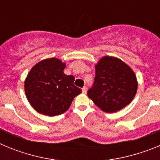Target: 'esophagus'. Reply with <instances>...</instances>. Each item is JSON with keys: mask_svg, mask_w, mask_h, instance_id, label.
<instances>
[{"mask_svg": "<svg viewBox=\"0 0 160 160\" xmlns=\"http://www.w3.org/2000/svg\"><path fill=\"white\" fill-rule=\"evenodd\" d=\"M82 93L83 94H87V87H82Z\"/></svg>", "mask_w": 160, "mask_h": 160, "instance_id": "1", "label": "esophagus"}]
</instances>
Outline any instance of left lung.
Segmentation results:
<instances>
[{
  "label": "left lung",
  "mask_w": 160,
  "mask_h": 160,
  "mask_svg": "<svg viewBox=\"0 0 160 160\" xmlns=\"http://www.w3.org/2000/svg\"><path fill=\"white\" fill-rule=\"evenodd\" d=\"M137 87L136 77L131 68L120 59L106 56L95 66L94 83L87 94L103 111L113 113L132 101Z\"/></svg>",
  "instance_id": "left-lung-1"
}]
</instances>
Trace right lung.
I'll use <instances>...</instances> for the list:
<instances>
[{
	"mask_svg": "<svg viewBox=\"0 0 160 160\" xmlns=\"http://www.w3.org/2000/svg\"><path fill=\"white\" fill-rule=\"evenodd\" d=\"M66 67L57 58L43 60L31 69L25 82L28 101L38 112L55 116L68 110L72 101L82 92L73 85L74 77L66 75Z\"/></svg>",
	"mask_w": 160,
	"mask_h": 160,
	"instance_id": "add662e5",
	"label": "right lung"
}]
</instances>
